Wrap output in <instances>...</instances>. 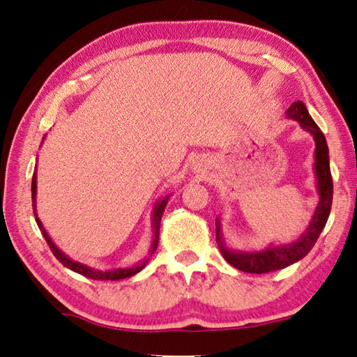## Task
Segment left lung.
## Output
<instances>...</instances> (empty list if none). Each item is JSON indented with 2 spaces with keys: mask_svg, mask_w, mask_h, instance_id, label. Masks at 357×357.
Instances as JSON below:
<instances>
[{
  "mask_svg": "<svg viewBox=\"0 0 357 357\" xmlns=\"http://www.w3.org/2000/svg\"><path fill=\"white\" fill-rule=\"evenodd\" d=\"M287 119L298 121L304 131H307L314 137L315 142V162L314 172L317 179V192H319V203L314 211V215L310 218L309 226L304 229L303 234L296 241L290 243L275 245L270 243L264 250H234L229 248L225 242L222 234V223L220 218L215 220V231H217V243L222 251L226 262H229L232 267H236L246 273H267V271H275L286 268L289 265L295 264L307 255L314 248L317 238L321 234L323 228L328 222L329 212H331L333 204V176L331 168H329V150L328 144L320 128L309 115L306 106L303 101H295L287 111Z\"/></svg>",
  "mask_w": 357,
  "mask_h": 357,
  "instance_id": "left-lung-1",
  "label": "left lung"
}]
</instances>
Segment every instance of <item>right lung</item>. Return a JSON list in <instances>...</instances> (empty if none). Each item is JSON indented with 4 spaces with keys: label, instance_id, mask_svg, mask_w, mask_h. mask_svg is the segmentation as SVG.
Returning a JSON list of instances; mask_svg holds the SVG:
<instances>
[{
    "label": "right lung",
    "instance_id": "add662e5",
    "mask_svg": "<svg viewBox=\"0 0 357 357\" xmlns=\"http://www.w3.org/2000/svg\"><path fill=\"white\" fill-rule=\"evenodd\" d=\"M31 193H32V207H34V217H36V222L38 229H40L42 236L45 237V241H47L48 246L53 251V255L56 256L57 261H59L63 267L70 268L71 271H76V273H79L86 278H90V280H98V281H116V280H125V278H131L134 275H137L140 270L145 268V265L150 261V257L154 255V251L158 250V243H159V228H160V218H162V213H164L165 207L168 199L170 197H164L158 199L156 203H154L153 207V213H151V229H153V242L150 250H148V255L139 261L137 264L131 265V267H121V268H112V270H98V268H93V267H89L86 264H81L77 261H73V259H70L66 252H62L59 248H57L56 243L51 241V237L48 236V232L45 231L43 225L40 222V218L37 217V209H36V195H37V173L34 172L32 174V184H31Z\"/></svg>",
    "mask_w": 357,
    "mask_h": 357
}]
</instances>
